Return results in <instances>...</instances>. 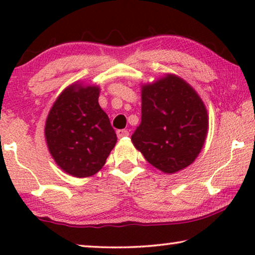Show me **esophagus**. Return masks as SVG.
Returning <instances> with one entry per match:
<instances>
[{
    "instance_id": "34e87169",
    "label": "esophagus",
    "mask_w": 255,
    "mask_h": 255,
    "mask_svg": "<svg viewBox=\"0 0 255 255\" xmlns=\"http://www.w3.org/2000/svg\"><path fill=\"white\" fill-rule=\"evenodd\" d=\"M127 135H128V130H118L117 131V137L118 138L127 137Z\"/></svg>"
}]
</instances>
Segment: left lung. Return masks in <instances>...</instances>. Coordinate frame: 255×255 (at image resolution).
<instances>
[{"instance_id":"left-lung-1","label":"left lung","mask_w":255,"mask_h":255,"mask_svg":"<svg viewBox=\"0 0 255 255\" xmlns=\"http://www.w3.org/2000/svg\"><path fill=\"white\" fill-rule=\"evenodd\" d=\"M208 125L207 109L193 87L167 74L141 87V122L131 140L152 166L172 174L197 158Z\"/></svg>"}]
</instances>
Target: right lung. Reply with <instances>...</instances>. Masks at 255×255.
<instances>
[{
    "mask_svg": "<svg viewBox=\"0 0 255 255\" xmlns=\"http://www.w3.org/2000/svg\"><path fill=\"white\" fill-rule=\"evenodd\" d=\"M99 96V87L73 83L59 95L45 124L52 158L75 177L96 174L116 145V132L100 107Z\"/></svg>",
    "mask_w": 255,
    "mask_h": 255,
    "instance_id": "add662e5",
    "label": "right lung"
}]
</instances>
